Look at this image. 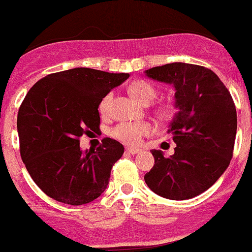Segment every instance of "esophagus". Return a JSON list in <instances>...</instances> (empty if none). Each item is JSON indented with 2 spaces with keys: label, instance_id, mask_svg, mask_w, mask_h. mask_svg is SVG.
<instances>
[{
  "label": "esophagus",
  "instance_id": "obj_1",
  "mask_svg": "<svg viewBox=\"0 0 252 252\" xmlns=\"http://www.w3.org/2000/svg\"><path fill=\"white\" fill-rule=\"evenodd\" d=\"M141 151H142V149L132 148V147H127V148H126V152H127V153H129V154H137V153H139Z\"/></svg>",
  "mask_w": 252,
  "mask_h": 252
}]
</instances>
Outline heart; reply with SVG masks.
I'll return each instance as SVG.
<instances>
[{"label":"heart","instance_id":"obj_1","mask_svg":"<svg viewBox=\"0 0 252 252\" xmlns=\"http://www.w3.org/2000/svg\"><path fill=\"white\" fill-rule=\"evenodd\" d=\"M129 92L132 95L142 104L151 103L157 95V89L154 86L146 81H137L129 87ZM111 100H113V95L108 94L104 96L99 105V110L103 115H106L110 110ZM152 131V125L148 123H121L118 126L114 127L111 134L115 137L119 141L124 142V143L134 144L141 143L142 137L149 134Z\"/></svg>","mask_w":252,"mask_h":252}]
</instances>
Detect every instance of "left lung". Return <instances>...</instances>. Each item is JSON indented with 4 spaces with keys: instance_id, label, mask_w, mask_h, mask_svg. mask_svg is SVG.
I'll list each match as a JSON object with an SVG mask.
<instances>
[{
    "instance_id": "8db88e82",
    "label": "left lung",
    "mask_w": 252,
    "mask_h": 252,
    "mask_svg": "<svg viewBox=\"0 0 252 252\" xmlns=\"http://www.w3.org/2000/svg\"><path fill=\"white\" fill-rule=\"evenodd\" d=\"M171 84L176 113L168 127L176 143L169 158L153 149L154 165L144 175L148 188L169 200H189L211 188L226 170L236 136V109L230 93L210 68L173 62L144 71Z\"/></svg>"
}]
</instances>
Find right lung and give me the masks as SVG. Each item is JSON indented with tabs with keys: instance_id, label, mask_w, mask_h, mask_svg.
Wrapping results in <instances>:
<instances>
[{
	"instance_id": "add662e5",
	"label": "right lung",
	"mask_w": 252,
	"mask_h": 252,
	"mask_svg": "<svg viewBox=\"0 0 252 252\" xmlns=\"http://www.w3.org/2000/svg\"><path fill=\"white\" fill-rule=\"evenodd\" d=\"M128 77L77 67L47 74L28 92L17 118L21 157L49 197L79 206L105 191L124 146L104 138L96 151H82L79 137L99 131L101 99Z\"/></svg>"
}]
</instances>
